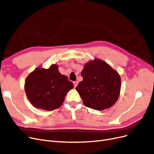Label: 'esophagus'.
Instances as JSON below:
<instances>
[{"label":"esophagus","instance_id":"obj_1","mask_svg":"<svg viewBox=\"0 0 154 154\" xmlns=\"http://www.w3.org/2000/svg\"><path fill=\"white\" fill-rule=\"evenodd\" d=\"M73 85H74V87H75V88H76L77 85H78V84H79V82H78V81H74V82H73Z\"/></svg>","mask_w":154,"mask_h":154}]
</instances>
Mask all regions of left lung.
<instances>
[{
	"label": "left lung",
	"mask_w": 154,
	"mask_h": 154,
	"mask_svg": "<svg viewBox=\"0 0 154 154\" xmlns=\"http://www.w3.org/2000/svg\"><path fill=\"white\" fill-rule=\"evenodd\" d=\"M83 81L76 90L84 105L98 111L109 108L118 99L121 78L118 73L101 60L87 63L81 72Z\"/></svg>",
	"instance_id": "left-lung-1"
}]
</instances>
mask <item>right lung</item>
<instances>
[{
  "label": "right lung",
  "mask_w": 154,
  "mask_h": 154,
  "mask_svg": "<svg viewBox=\"0 0 154 154\" xmlns=\"http://www.w3.org/2000/svg\"><path fill=\"white\" fill-rule=\"evenodd\" d=\"M55 64L48 69L38 68L26 80L24 89L30 103L37 108L53 111L63 103L73 84L62 75Z\"/></svg>",
  "instance_id": "add662e5"
}]
</instances>
